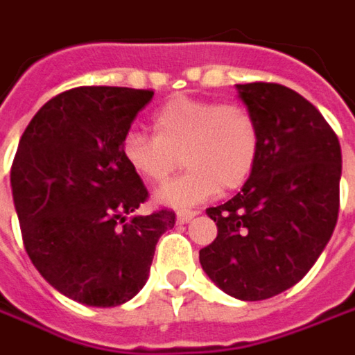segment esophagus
Listing matches in <instances>:
<instances>
[{"label": "esophagus", "instance_id": "34e87169", "mask_svg": "<svg viewBox=\"0 0 355 355\" xmlns=\"http://www.w3.org/2000/svg\"><path fill=\"white\" fill-rule=\"evenodd\" d=\"M199 215L197 211H191V209H183V211H180L178 213V223L180 225H185V223H189L191 218H195V216Z\"/></svg>", "mask_w": 355, "mask_h": 355}]
</instances>
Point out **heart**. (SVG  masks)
Returning <instances> with one entry per match:
<instances>
[{
  "mask_svg": "<svg viewBox=\"0 0 355 355\" xmlns=\"http://www.w3.org/2000/svg\"><path fill=\"white\" fill-rule=\"evenodd\" d=\"M154 135L128 130L123 158L144 182L164 183L183 164L189 168L156 193L162 205L189 207L248 182L260 154V127L240 103L173 97L154 113Z\"/></svg>",
  "mask_w": 355,
  "mask_h": 355,
  "instance_id": "heart-1",
  "label": "heart"
}]
</instances>
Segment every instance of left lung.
<instances>
[{
  "label": "left lung",
  "mask_w": 355,
  "mask_h": 355,
  "mask_svg": "<svg viewBox=\"0 0 355 355\" xmlns=\"http://www.w3.org/2000/svg\"><path fill=\"white\" fill-rule=\"evenodd\" d=\"M260 127L256 168L232 199L209 207L218 234L199 252L211 282L240 301H261L301 282L334 232L342 152L336 132L282 83H239Z\"/></svg>",
  "instance_id": "left-lung-1"
}]
</instances>
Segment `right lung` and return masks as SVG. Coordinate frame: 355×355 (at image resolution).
<instances>
[{
  "label": "right lung",
  "instance_id": "add662e5",
  "mask_svg": "<svg viewBox=\"0 0 355 355\" xmlns=\"http://www.w3.org/2000/svg\"><path fill=\"white\" fill-rule=\"evenodd\" d=\"M152 89L82 85L40 107L19 140L11 189L23 244L46 282L78 303L116 306L144 287L175 213L130 216L148 191L123 158Z\"/></svg>",
  "mask_w": 355,
  "mask_h": 355
}]
</instances>
